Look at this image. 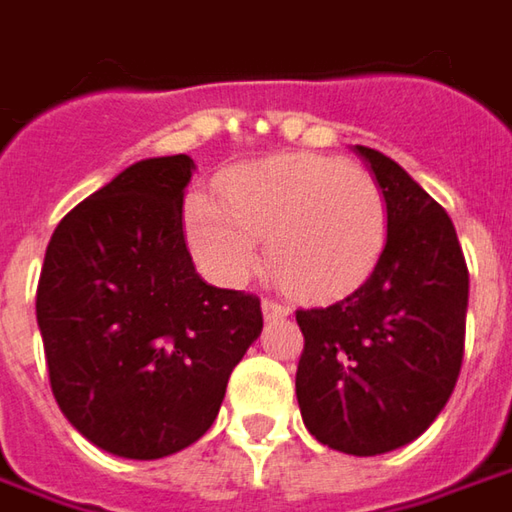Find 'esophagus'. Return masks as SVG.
I'll list each match as a JSON object with an SVG mask.
<instances>
[{"mask_svg": "<svg viewBox=\"0 0 512 512\" xmlns=\"http://www.w3.org/2000/svg\"><path fill=\"white\" fill-rule=\"evenodd\" d=\"M262 313H265V319H285V316H290V305L276 302V299H265L262 302Z\"/></svg>", "mask_w": 512, "mask_h": 512, "instance_id": "esophagus-1", "label": "esophagus"}]
</instances>
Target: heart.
Listing matches in <instances>:
<instances>
[{
    "instance_id": "obj_1",
    "label": "heart",
    "mask_w": 512,
    "mask_h": 512,
    "mask_svg": "<svg viewBox=\"0 0 512 512\" xmlns=\"http://www.w3.org/2000/svg\"><path fill=\"white\" fill-rule=\"evenodd\" d=\"M185 236L213 282H245L267 239L270 265L293 293L330 299L376 267L387 239V205L367 170L290 153L227 173L222 202L190 196Z\"/></svg>"
}]
</instances>
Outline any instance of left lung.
I'll return each mask as SVG.
<instances>
[{"label":"left lung","instance_id":"8db88e82","mask_svg":"<svg viewBox=\"0 0 512 512\" xmlns=\"http://www.w3.org/2000/svg\"><path fill=\"white\" fill-rule=\"evenodd\" d=\"M353 150L382 187L387 239L350 296L296 310L305 336L296 399L310 436L339 453L379 456L419 439L450 399L470 276L444 207L390 156Z\"/></svg>","mask_w":512,"mask_h":512}]
</instances>
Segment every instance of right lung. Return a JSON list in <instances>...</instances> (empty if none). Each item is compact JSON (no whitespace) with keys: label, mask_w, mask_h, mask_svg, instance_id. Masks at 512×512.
I'll return each instance as SVG.
<instances>
[{"label":"right lung","mask_w":512,"mask_h":512,"mask_svg":"<svg viewBox=\"0 0 512 512\" xmlns=\"http://www.w3.org/2000/svg\"><path fill=\"white\" fill-rule=\"evenodd\" d=\"M193 159L125 168L50 236L36 287L59 410L122 459H162L199 442L227 379L262 333L259 299L196 273L182 230Z\"/></svg>","instance_id":"obj_1"}]
</instances>
